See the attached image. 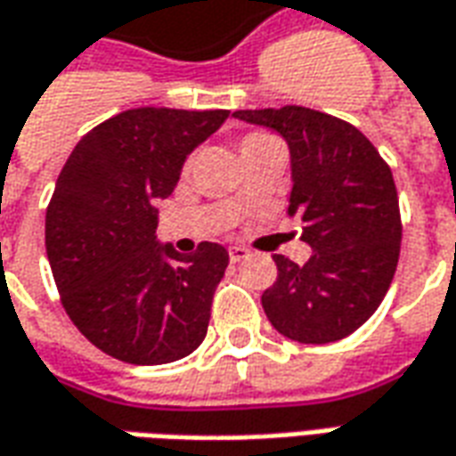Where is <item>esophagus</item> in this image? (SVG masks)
<instances>
[{"mask_svg": "<svg viewBox=\"0 0 456 456\" xmlns=\"http://www.w3.org/2000/svg\"><path fill=\"white\" fill-rule=\"evenodd\" d=\"M247 256H249V249H247V247H229V259L234 261V264L241 259H247Z\"/></svg>", "mask_w": 456, "mask_h": 456, "instance_id": "34e87169", "label": "esophagus"}]
</instances>
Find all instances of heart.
<instances>
[{
	"mask_svg": "<svg viewBox=\"0 0 456 456\" xmlns=\"http://www.w3.org/2000/svg\"><path fill=\"white\" fill-rule=\"evenodd\" d=\"M264 140H273V138H269V135H264V133H249L247 138L241 140V151H247V148H251V145H256V142H264Z\"/></svg>",
	"mask_w": 456,
	"mask_h": 456,
	"instance_id": "1",
	"label": "heart"
}]
</instances>
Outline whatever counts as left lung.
<instances>
[{
	"instance_id": "left-lung-1",
	"label": "left lung",
	"mask_w": 456,
	"mask_h": 456,
	"mask_svg": "<svg viewBox=\"0 0 456 456\" xmlns=\"http://www.w3.org/2000/svg\"><path fill=\"white\" fill-rule=\"evenodd\" d=\"M276 130L291 152L289 215L304 222L305 264L273 254L276 281L261 294L272 326L298 343H333L378 311L400 256V205L387 162L340 118L304 106L234 110Z\"/></svg>"
}]
</instances>
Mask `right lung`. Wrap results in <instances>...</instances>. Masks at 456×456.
<instances>
[{
  "label": "right lung",
  "instance_id": "obj_1",
  "mask_svg": "<svg viewBox=\"0 0 456 456\" xmlns=\"http://www.w3.org/2000/svg\"><path fill=\"white\" fill-rule=\"evenodd\" d=\"M229 110L133 108L86 133L46 209V256L73 326L118 361L162 365L200 348L229 254L155 237V202Z\"/></svg>",
  "mask_w": 456,
  "mask_h": 456
}]
</instances>
